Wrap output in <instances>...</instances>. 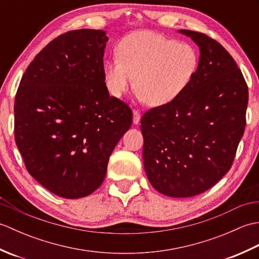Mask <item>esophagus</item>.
I'll use <instances>...</instances> for the list:
<instances>
[{
    "mask_svg": "<svg viewBox=\"0 0 259 259\" xmlns=\"http://www.w3.org/2000/svg\"><path fill=\"white\" fill-rule=\"evenodd\" d=\"M141 118V113L138 111V110H134V123L137 124L140 121Z\"/></svg>",
    "mask_w": 259,
    "mask_h": 259,
    "instance_id": "esophagus-1",
    "label": "esophagus"
}]
</instances>
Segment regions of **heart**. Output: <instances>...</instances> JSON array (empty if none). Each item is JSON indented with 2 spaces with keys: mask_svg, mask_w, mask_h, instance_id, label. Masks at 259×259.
<instances>
[{
  "mask_svg": "<svg viewBox=\"0 0 259 259\" xmlns=\"http://www.w3.org/2000/svg\"><path fill=\"white\" fill-rule=\"evenodd\" d=\"M199 69L196 49L150 31L126 35L118 57L104 65L108 89L121 97L134 82L141 99L152 107L166 106L188 89Z\"/></svg>",
  "mask_w": 259,
  "mask_h": 259,
  "instance_id": "obj_1",
  "label": "heart"
}]
</instances>
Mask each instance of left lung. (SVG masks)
<instances>
[{
  "instance_id": "left-lung-1",
  "label": "left lung",
  "mask_w": 259,
  "mask_h": 259,
  "mask_svg": "<svg viewBox=\"0 0 259 259\" xmlns=\"http://www.w3.org/2000/svg\"><path fill=\"white\" fill-rule=\"evenodd\" d=\"M179 32L199 47V69L178 99L142 115V156L153 188L169 197H192L232 168L246 126L248 87L221 43L205 33Z\"/></svg>"
}]
</instances>
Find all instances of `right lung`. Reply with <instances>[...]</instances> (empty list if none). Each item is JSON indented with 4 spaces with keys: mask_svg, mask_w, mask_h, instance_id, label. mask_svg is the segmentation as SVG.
<instances>
[{
    "mask_svg": "<svg viewBox=\"0 0 259 259\" xmlns=\"http://www.w3.org/2000/svg\"><path fill=\"white\" fill-rule=\"evenodd\" d=\"M108 37L81 29L59 35L22 75L14 100V138L25 168L60 197L97 190L109 158L133 123V110L109 96L103 68Z\"/></svg>",
    "mask_w": 259,
    "mask_h": 259,
    "instance_id": "obj_1",
    "label": "right lung"
}]
</instances>
